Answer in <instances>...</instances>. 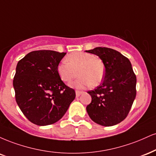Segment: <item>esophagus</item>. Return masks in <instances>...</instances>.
Wrapping results in <instances>:
<instances>
[{
	"label": "esophagus",
	"instance_id": "obj_1",
	"mask_svg": "<svg viewBox=\"0 0 156 156\" xmlns=\"http://www.w3.org/2000/svg\"><path fill=\"white\" fill-rule=\"evenodd\" d=\"M82 94V91H76V95L77 97H78L80 96V94Z\"/></svg>",
	"mask_w": 156,
	"mask_h": 156
}]
</instances>
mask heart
<instances>
[{
    "label": "heart",
    "instance_id": "obj_1",
    "mask_svg": "<svg viewBox=\"0 0 156 156\" xmlns=\"http://www.w3.org/2000/svg\"><path fill=\"white\" fill-rule=\"evenodd\" d=\"M66 62L59 64L57 67L58 76L62 81L70 83L77 76L80 77L70 84L76 89H83L92 85L98 86L102 81L105 75V65L102 60L92 54L75 52L65 58Z\"/></svg>",
    "mask_w": 156,
    "mask_h": 156
}]
</instances>
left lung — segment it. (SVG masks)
Returning <instances> with one entry per match:
<instances>
[{
	"label": "left lung",
	"mask_w": 156,
	"mask_h": 156,
	"mask_svg": "<svg viewBox=\"0 0 156 156\" xmlns=\"http://www.w3.org/2000/svg\"><path fill=\"white\" fill-rule=\"evenodd\" d=\"M98 56L105 67L102 83L89 91L91 102L86 111L94 122L111 126L123 121L136 97V78L128 58L117 51L97 47L86 51Z\"/></svg>",
	"instance_id": "obj_1"
}]
</instances>
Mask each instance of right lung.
<instances>
[{"instance_id":"obj_1","label":"right lung","mask_w":156,"mask_h":156,"mask_svg":"<svg viewBox=\"0 0 156 156\" xmlns=\"http://www.w3.org/2000/svg\"><path fill=\"white\" fill-rule=\"evenodd\" d=\"M66 53L40 50L18 62L13 80L15 98L25 117L47 126L60 120L76 98L74 89L63 83L57 67Z\"/></svg>"}]
</instances>
